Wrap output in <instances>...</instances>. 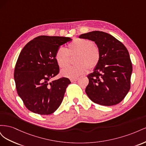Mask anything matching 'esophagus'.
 Returning <instances> with one entry per match:
<instances>
[{"label":"esophagus","mask_w":146,"mask_h":146,"mask_svg":"<svg viewBox=\"0 0 146 146\" xmlns=\"http://www.w3.org/2000/svg\"><path fill=\"white\" fill-rule=\"evenodd\" d=\"M78 80V78H71V79H70V81H71L72 82H74L77 81Z\"/></svg>","instance_id":"34e87169"}]
</instances>
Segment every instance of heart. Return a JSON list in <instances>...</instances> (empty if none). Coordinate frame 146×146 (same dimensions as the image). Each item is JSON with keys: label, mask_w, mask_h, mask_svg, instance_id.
Wrapping results in <instances>:
<instances>
[{"label": "heart", "mask_w": 146, "mask_h": 146, "mask_svg": "<svg viewBox=\"0 0 146 146\" xmlns=\"http://www.w3.org/2000/svg\"><path fill=\"white\" fill-rule=\"evenodd\" d=\"M78 54L76 66H69L61 71L64 77L75 78L87 72L88 69L93 70L98 66L101 57L99 47L90 39L76 38L68 44V49L60 47L55 54V59L61 68L69 64L70 56Z\"/></svg>", "instance_id": "1"}]
</instances>
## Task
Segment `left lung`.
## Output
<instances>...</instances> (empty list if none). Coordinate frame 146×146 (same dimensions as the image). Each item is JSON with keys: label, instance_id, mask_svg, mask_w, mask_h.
<instances>
[{"label": "left lung", "instance_id": "1", "mask_svg": "<svg viewBox=\"0 0 146 146\" xmlns=\"http://www.w3.org/2000/svg\"><path fill=\"white\" fill-rule=\"evenodd\" d=\"M79 38L94 41L101 54L98 66L87 76L88 96L101 105L120 103L130 89L132 64L127 48L111 35L100 31L82 34Z\"/></svg>", "mask_w": 146, "mask_h": 146}]
</instances>
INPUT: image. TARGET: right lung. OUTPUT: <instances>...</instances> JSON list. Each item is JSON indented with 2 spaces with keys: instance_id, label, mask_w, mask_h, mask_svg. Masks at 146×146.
Returning a JSON list of instances; mask_svg holds the SVG:
<instances>
[{
  "instance_id": "1",
  "label": "right lung",
  "mask_w": 146,
  "mask_h": 146,
  "mask_svg": "<svg viewBox=\"0 0 146 146\" xmlns=\"http://www.w3.org/2000/svg\"><path fill=\"white\" fill-rule=\"evenodd\" d=\"M71 40L68 37L39 36L21 50L14 78L17 94L30 111L48 115L55 112L62 102L71 82L66 77L54 81L51 79L60 72L55 59L57 49Z\"/></svg>"
}]
</instances>
